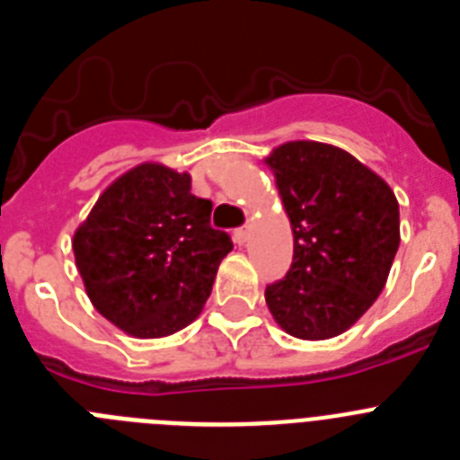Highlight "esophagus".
<instances>
[{
	"instance_id": "esophagus-1",
	"label": "esophagus",
	"mask_w": 460,
	"mask_h": 460,
	"mask_svg": "<svg viewBox=\"0 0 460 460\" xmlns=\"http://www.w3.org/2000/svg\"><path fill=\"white\" fill-rule=\"evenodd\" d=\"M249 237H251V226H243L239 227V230H234V242L237 243H246L249 242Z\"/></svg>"
}]
</instances>
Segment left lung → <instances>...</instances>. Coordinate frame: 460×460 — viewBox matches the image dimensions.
<instances>
[{
  "label": "left lung",
  "mask_w": 460,
  "mask_h": 460,
  "mask_svg": "<svg viewBox=\"0 0 460 460\" xmlns=\"http://www.w3.org/2000/svg\"><path fill=\"white\" fill-rule=\"evenodd\" d=\"M265 164L295 234L292 265L267 286V306L296 339L343 334L387 283L401 242L396 195L334 145L286 142Z\"/></svg>",
  "instance_id": "obj_1"
}]
</instances>
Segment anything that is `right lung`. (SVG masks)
I'll return each instance as SVG.
<instances>
[{
	"label": "right lung",
	"instance_id": "right-lung-1",
	"mask_svg": "<svg viewBox=\"0 0 460 460\" xmlns=\"http://www.w3.org/2000/svg\"><path fill=\"white\" fill-rule=\"evenodd\" d=\"M211 200L190 177L142 164L103 190L75 230L73 253L96 311L137 339H158L200 315L233 239L209 223Z\"/></svg>",
	"mask_w": 460,
	"mask_h": 460
}]
</instances>
